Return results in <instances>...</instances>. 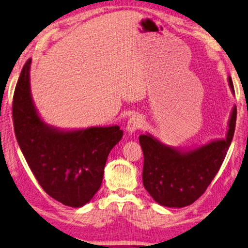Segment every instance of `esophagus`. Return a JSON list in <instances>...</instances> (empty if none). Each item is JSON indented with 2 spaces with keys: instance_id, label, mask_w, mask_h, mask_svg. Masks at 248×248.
Returning <instances> with one entry per match:
<instances>
[{
  "instance_id": "esophagus-1",
  "label": "esophagus",
  "mask_w": 248,
  "mask_h": 248,
  "mask_svg": "<svg viewBox=\"0 0 248 248\" xmlns=\"http://www.w3.org/2000/svg\"><path fill=\"white\" fill-rule=\"evenodd\" d=\"M143 125V118L141 115H133L128 118L127 124H126V131L128 133H134L138 131L139 128H141Z\"/></svg>"
}]
</instances>
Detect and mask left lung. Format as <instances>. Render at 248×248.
Segmentation results:
<instances>
[{
  "label": "left lung",
  "instance_id": "8db88e82",
  "mask_svg": "<svg viewBox=\"0 0 248 248\" xmlns=\"http://www.w3.org/2000/svg\"><path fill=\"white\" fill-rule=\"evenodd\" d=\"M234 94V85L228 77ZM237 109L232 107L225 139L214 140L192 150L163 144L150 133L140 135L144 155L143 185L150 196L164 207L182 208L196 202L219 171L235 132Z\"/></svg>",
  "mask_w": 248,
  "mask_h": 248
}]
</instances>
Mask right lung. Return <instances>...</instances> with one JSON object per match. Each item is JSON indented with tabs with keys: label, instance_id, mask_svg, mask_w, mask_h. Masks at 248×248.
Instances as JSON below:
<instances>
[{
	"label": "right lung",
	"instance_id": "add662e5",
	"mask_svg": "<svg viewBox=\"0 0 248 248\" xmlns=\"http://www.w3.org/2000/svg\"><path fill=\"white\" fill-rule=\"evenodd\" d=\"M31 59L24 64L13 96L16 138L39 185L64 206L82 207L98 191L107 156L121 141L120 126L64 131L46 124L30 91Z\"/></svg>",
	"mask_w": 248,
	"mask_h": 248
}]
</instances>
